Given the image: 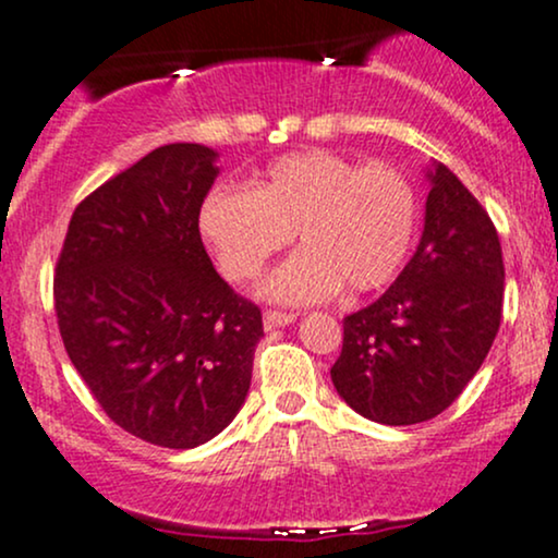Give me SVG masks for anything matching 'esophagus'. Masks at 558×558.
Segmentation results:
<instances>
[{"instance_id": "34e87169", "label": "esophagus", "mask_w": 558, "mask_h": 558, "mask_svg": "<svg viewBox=\"0 0 558 558\" xmlns=\"http://www.w3.org/2000/svg\"><path fill=\"white\" fill-rule=\"evenodd\" d=\"M295 313H284V311H266L263 313V324L266 329H279V327H290L295 324Z\"/></svg>"}]
</instances>
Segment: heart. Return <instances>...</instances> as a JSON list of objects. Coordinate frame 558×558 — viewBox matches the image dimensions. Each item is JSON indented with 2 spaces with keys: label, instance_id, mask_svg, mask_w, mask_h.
Masks as SVG:
<instances>
[{
  "label": "heart",
  "instance_id": "obj_1",
  "mask_svg": "<svg viewBox=\"0 0 558 558\" xmlns=\"http://www.w3.org/2000/svg\"><path fill=\"white\" fill-rule=\"evenodd\" d=\"M199 234L231 281L258 277L292 234L303 247L260 281L268 303L311 305L372 292L398 277L414 245L418 203L392 166H363L327 149L279 158L255 190L218 184L199 205Z\"/></svg>",
  "mask_w": 558,
  "mask_h": 558
}]
</instances>
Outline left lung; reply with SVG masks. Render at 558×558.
<instances>
[{
	"label": "left lung",
	"mask_w": 558,
	"mask_h": 558,
	"mask_svg": "<svg viewBox=\"0 0 558 558\" xmlns=\"http://www.w3.org/2000/svg\"><path fill=\"white\" fill-rule=\"evenodd\" d=\"M414 258L390 290L342 322L335 390L355 414L405 427L448 409L493 348L504 308V255L490 216L450 168L432 160Z\"/></svg>",
	"instance_id": "left-lung-1"
}]
</instances>
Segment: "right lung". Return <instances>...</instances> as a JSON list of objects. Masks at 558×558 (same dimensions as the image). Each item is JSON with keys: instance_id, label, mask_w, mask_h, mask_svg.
<instances>
[{"instance_id": "obj_1", "label": "right lung", "mask_w": 558, "mask_h": 558, "mask_svg": "<svg viewBox=\"0 0 558 558\" xmlns=\"http://www.w3.org/2000/svg\"><path fill=\"white\" fill-rule=\"evenodd\" d=\"M205 144H166L78 205L54 279L68 359L118 427L197 448L245 405L258 305L218 277L199 205L221 168Z\"/></svg>"}]
</instances>
